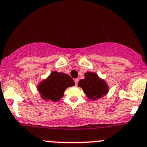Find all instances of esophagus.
<instances>
[{
	"instance_id": "1",
	"label": "esophagus",
	"mask_w": 147,
	"mask_h": 147,
	"mask_svg": "<svg viewBox=\"0 0 147 147\" xmlns=\"http://www.w3.org/2000/svg\"><path fill=\"white\" fill-rule=\"evenodd\" d=\"M78 81H79V79H78V78H77V79H75V83L76 85H78Z\"/></svg>"
}]
</instances>
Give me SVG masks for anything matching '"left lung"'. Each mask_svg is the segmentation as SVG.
<instances>
[{
    "label": "left lung",
    "instance_id": "obj_1",
    "mask_svg": "<svg viewBox=\"0 0 147 147\" xmlns=\"http://www.w3.org/2000/svg\"><path fill=\"white\" fill-rule=\"evenodd\" d=\"M78 86L82 88L84 92L90 99L100 98L108 92V86L105 81L100 79L94 72H86L85 79L79 81Z\"/></svg>",
    "mask_w": 147,
    "mask_h": 147
}]
</instances>
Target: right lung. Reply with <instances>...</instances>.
Listing matches in <instances>:
<instances>
[{
    "label": "right lung",
    "instance_id": "obj_1",
    "mask_svg": "<svg viewBox=\"0 0 147 147\" xmlns=\"http://www.w3.org/2000/svg\"><path fill=\"white\" fill-rule=\"evenodd\" d=\"M73 85L75 82L69 75L52 72L49 78L40 84L38 89L44 99L57 101L63 96L67 88Z\"/></svg>",
    "mask_w": 147,
    "mask_h": 147
}]
</instances>
